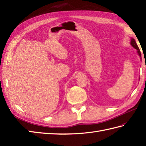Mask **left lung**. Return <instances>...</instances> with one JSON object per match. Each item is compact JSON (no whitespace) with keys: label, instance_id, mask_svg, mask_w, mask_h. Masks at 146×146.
<instances>
[{"label":"left lung","instance_id":"left-lung-1","mask_svg":"<svg viewBox=\"0 0 146 146\" xmlns=\"http://www.w3.org/2000/svg\"><path fill=\"white\" fill-rule=\"evenodd\" d=\"M131 45L134 47L135 49H136L137 50V52L139 55L140 56V57H141V51H140V49H139L138 46L137 44V43H136L134 39H131Z\"/></svg>","mask_w":146,"mask_h":146}]
</instances>
